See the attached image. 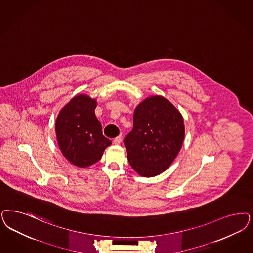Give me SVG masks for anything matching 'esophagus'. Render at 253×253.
<instances>
[{"instance_id": "obj_1", "label": "esophagus", "mask_w": 253, "mask_h": 253, "mask_svg": "<svg viewBox=\"0 0 253 253\" xmlns=\"http://www.w3.org/2000/svg\"><path fill=\"white\" fill-rule=\"evenodd\" d=\"M122 135H119L118 137H116L115 139H114L113 143L115 145H120L121 143H122Z\"/></svg>"}]
</instances>
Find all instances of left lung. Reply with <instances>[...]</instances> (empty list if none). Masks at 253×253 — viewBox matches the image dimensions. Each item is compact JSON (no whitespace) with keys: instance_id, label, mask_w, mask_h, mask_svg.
Returning <instances> with one entry per match:
<instances>
[{"instance_id":"obj_1","label":"left lung","mask_w":253,"mask_h":253,"mask_svg":"<svg viewBox=\"0 0 253 253\" xmlns=\"http://www.w3.org/2000/svg\"><path fill=\"white\" fill-rule=\"evenodd\" d=\"M182 115L163 96H151L136 106L133 128L124 138L127 158L142 176L152 177L172 165L183 144Z\"/></svg>"}]
</instances>
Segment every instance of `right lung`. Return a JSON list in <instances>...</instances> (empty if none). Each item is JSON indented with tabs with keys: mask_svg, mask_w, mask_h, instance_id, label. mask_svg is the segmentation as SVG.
Masks as SVG:
<instances>
[{
	"mask_svg": "<svg viewBox=\"0 0 253 253\" xmlns=\"http://www.w3.org/2000/svg\"><path fill=\"white\" fill-rule=\"evenodd\" d=\"M95 99L75 96L58 115L55 131L61 153L70 163L85 168L97 163L112 142L103 135L96 118Z\"/></svg>",
	"mask_w": 253,
	"mask_h": 253,
	"instance_id": "obj_1",
	"label": "right lung"
}]
</instances>
